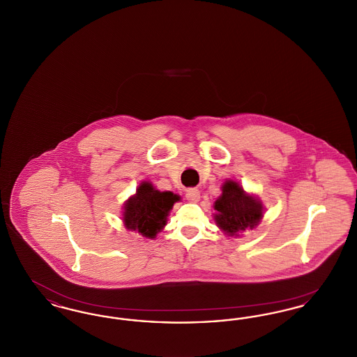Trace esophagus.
<instances>
[{
  "mask_svg": "<svg viewBox=\"0 0 357 357\" xmlns=\"http://www.w3.org/2000/svg\"><path fill=\"white\" fill-rule=\"evenodd\" d=\"M186 198L190 202H198L201 198V192L197 188H188L186 190Z\"/></svg>",
  "mask_w": 357,
  "mask_h": 357,
  "instance_id": "34e87169",
  "label": "esophagus"
}]
</instances>
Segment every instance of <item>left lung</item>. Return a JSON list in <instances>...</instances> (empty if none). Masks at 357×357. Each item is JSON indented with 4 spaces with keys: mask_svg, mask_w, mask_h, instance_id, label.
<instances>
[{
    "mask_svg": "<svg viewBox=\"0 0 357 357\" xmlns=\"http://www.w3.org/2000/svg\"><path fill=\"white\" fill-rule=\"evenodd\" d=\"M214 208L217 210L214 220L229 236L253 229L262 218V204L248 195L234 181L225 182Z\"/></svg>",
    "mask_w": 357,
    "mask_h": 357,
    "instance_id": "8db88e82",
    "label": "left lung"
}]
</instances>
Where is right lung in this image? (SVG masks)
<instances>
[{
  "label": "right lung",
  "mask_w": 357,
  "mask_h": 357,
  "mask_svg": "<svg viewBox=\"0 0 357 357\" xmlns=\"http://www.w3.org/2000/svg\"><path fill=\"white\" fill-rule=\"evenodd\" d=\"M176 201H179V197L171 191L162 192L144 182L124 206V223L127 229L137 230L144 237L153 238L166 225Z\"/></svg>",
  "instance_id": "obj_1"
}]
</instances>
